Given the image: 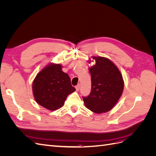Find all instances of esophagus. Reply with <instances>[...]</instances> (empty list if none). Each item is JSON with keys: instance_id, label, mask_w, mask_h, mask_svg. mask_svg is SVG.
<instances>
[{"instance_id": "34e87169", "label": "esophagus", "mask_w": 156, "mask_h": 156, "mask_svg": "<svg viewBox=\"0 0 156 156\" xmlns=\"http://www.w3.org/2000/svg\"><path fill=\"white\" fill-rule=\"evenodd\" d=\"M79 88H80V84H77V86H75V89H76L77 91H79Z\"/></svg>"}]
</instances>
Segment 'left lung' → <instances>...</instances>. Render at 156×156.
Instances as JSON below:
<instances>
[{"instance_id": "left-lung-1", "label": "left lung", "mask_w": 156, "mask_h": 156, "mask_svg": "<svg viewBox=\"0 0 156 156\" xmlns=\"http://www.w3.org/2000/svg\"><path fill=\"white\" fill-rule=\"evenodd\" d=\"M96 64L89 68L91 74V92L83 97L86 107L92 112H106L111 110L122 96L124 80L116 65L101 56H93Z\"/></svg>"}]
</instances>
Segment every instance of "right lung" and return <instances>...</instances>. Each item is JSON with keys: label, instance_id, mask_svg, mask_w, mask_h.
<instances>
[{"label": "right lung", "instance_id": "1", "mask_svg": "<svg viewBox=\"0 0 156 156\" xmlns=\"http://www.w3.org/2000/svg\"><path fill=\"white\" fill-rule=\"evenodd\" d=\"M62 68L59 64H49L37 74L32 83L36 101L50 111L62 107L68 96L75 90Z\"/></svg>", "mask_w": 156, "mask_h": 156}]
</instances>
